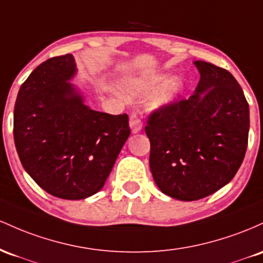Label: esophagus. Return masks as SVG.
<instances>
[{"label": "esophagus", "mask_w": 263, "mask_h": 263, "mask_svg": "<svg viewBox=\"0 0 263 263\" xmlns=\"http://www.w3.org/2000/svg\"><path fill=\"white\" fill-rule=\"evenodd\" d=\"M129 125H130L133 134H137V133H139L141 130V126H143V124H141L140 118L138 117L137 114H132L130 120H129Z\"/></svg>", "instance_id": "obj_1"}]
</instances>
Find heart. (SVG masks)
Listing matches in <instances>:
<instances>
[{
  "instance_id": "1",
  "label": "heart",
  "mask_w": 263,
  "mask_h": 263,
  "mask_svg": "<svg viewBox=\"0 0 263 263\" xmlns=\"http://www.w3.org/2000/svg\"><path fill=\"white\" fill-rule=\"evenodd\" d=\"M181 78L171 76L166 78L163 73H144L126 79L123 84L124 96L129 99H138L150 94L147 105L152 109H163L175 103L182 92Z\"/></svg>"
}]
</instances>
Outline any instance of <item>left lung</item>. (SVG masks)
Returning a JSON list of instances; mask_svg holds the SVG:
<instances>
[{"label":"left lung","mask_w":263,"mask_h":263,"mask_svg":"<svg viewBox=\"0 0 263 263\" xmlns=\"http://www.w3.org/2000/svg\"><path fill=\"white\" fill-rule=\"evenodd\" d=\"M195 92L150 114V170L165 195L181 201L206 197L229 184L247 149L250 109L235 77L214 64L194 62Z\"/></svg>","instance_id":"obj_1"}]
</instances>
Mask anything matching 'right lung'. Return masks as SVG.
Returning <instances> with one entry per match:
<instances>
[{"label": "right lung", "mask_w": 263, "mask_h": 263, "mask_svg": "<svg viewBox=\"0 0 263 263\" xmlns=\"http://www.w3.org/2000/svg\"><path fill=\"white\" fill-rule=\"evenodd\" d=\"M72 54L40 64L21 85L13 114L14 145L25 170L51 195L82 200L104 186L130 135L126 114L93 110L70 83Z\"/></svg>", "instance_id": "obj_1"}]
</instances>
